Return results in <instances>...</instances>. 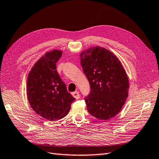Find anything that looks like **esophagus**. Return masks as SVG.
I'll use <instances>...</instances> for the list:
<instances>
[{
    "label": "esophagus",
    "mask_w": 159,
    "mask_h": 159,
    "mask_svg": "<svg viewBox=\"0 0 159 159\" xmlns=\"http://www.w3.org/2000/svg\"><path fill=\"white\" fill-rule=\"evenodd\" d=\"M72 95H73V97L75 98L76 99H79L80 98V94H79V91H75V92H72Z\"/></svg>",
    "instance_id": "1"
}]
</instances>
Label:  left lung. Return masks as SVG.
I'll use <instances>...</instances> for the list:
<instances>
[{
    "mask_svg": "<svg viewBox=\"0 0 159 159\" xmlns=\"http://www.w3.org/2000/svg\"><path fill=\"white\" fill-rule=\"evenodd\" d=\"M80 55L91 88L84 98L88 112L99 120L114 117L125 104L129 88L120 61L112 52L99 46L82 51Z\"/></svg>",
    "mask_w": 159,
    "mask_h": 159,
    "instance_id": "8db88e82",
    "label": "left lung"
}]
</instances>
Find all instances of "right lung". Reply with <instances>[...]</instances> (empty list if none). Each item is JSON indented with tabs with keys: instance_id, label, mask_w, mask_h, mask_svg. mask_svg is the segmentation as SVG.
<instances>
[{
	"instance_id": "1",
	"label": "right lung",
	"mask_w": 159,
	"mask_h": 159,
	"mask_svg": "<svg viewBox=\"0 0 159 159\" xmlns=\"http://www.w3.org/2000/svg\"><path fill=\"white\" fill-rule=\"evenodd\" d=\"M62 51L47 52L33 66L28 76L27 97L34 111L48 120L66 116L75 98L68 93L56 70Z\"/></svg>"
}]
</instances>
